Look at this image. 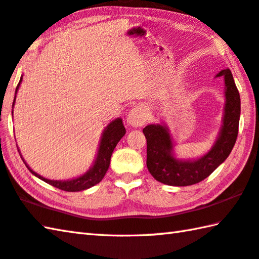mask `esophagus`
<instances>
[{"label": "esophagus", "instance_id": "34e87169", "mask_svg": "<svg viewBox=\"0 0 259 259\" xmlns=\"http://www.w3.org/2000/svg\"><path fill=\"white\" fill-rule=\"evenodd\" d=\"M146 120H148V113L142 107H134V108H132L128 111L127 117H126L127 124L133 126V127H141V126H143L146 123Z\"/></svg>", "mask_w": 259, "mask_h": 259}]
</instances>
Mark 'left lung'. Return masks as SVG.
<instances>
[{
    "mask_svg": "<svg viewBox=\"0 0 259 259\" xmlns=\"http://www.w3.org/2000/svg\"><path fill=\"white\" fill-rule=\"evenodd\" d=\"M219 76L223 77L226 84L222 125L215 142L202 157L196 159L176 157V142L169 127L163 123L150 124L143 128L148 144L146 165L158 182L178 187L197 184L208 177L230 154L238 136L240 96L230 70L220 71L215 77Z\"/></svg>",
    "mask_w": 259,
    "mask_h": 259,
    "instance_id": "left-lung-1",
    "label": "left lung"
}]
</instances>
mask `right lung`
<instances>
[{"mask_svg": "<svg viewBox=\"0 0 259 259\" xmlns=\"http://www.w3.org/2000/svg\"><path fill=\"white\" fill-rule=\"evenodd\" d=\"M21 82H22V76L20 77L19 84L17 85L16 96H14V100H13V106H14V102H16L17 92L19 90V87L21 84ZM125 133H126V130L124 127L121 118L118 117V118L111 120L110 123L104 128V131H102L101 139L99 142V148H98V151H97V155L94 163H92L89 170L85 171L83 175L72 179H67V180L47 179L33 171V170L26 163V161H24L21 154L20 157L22 158L24 164L27 165V168L30 170V172L32 175H35L39 179L44 180L45 183L50 184L52 186L56 187L58 189L65 190V192H80V190L88 189L92 186H95L97 184H99L102 180V178L105 177L107 170L109 168L110 158H111V154H113V151L116 148L117 143L119 142V140L125 135Z\"/></svg>", "mask_w": 259, "mask_h": 259, "instance_id": "1", "label": "right lung"}]
</instances>
